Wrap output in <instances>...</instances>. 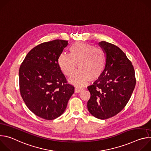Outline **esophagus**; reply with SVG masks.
Here are the masks:
<instances>
[{"label":"esophagus","instance_id":"obj_1","mask_svg":"<svg viewBox=\"0 0 151 151\" xmlns=\"http://www.w3.org/2000/svg\"><path fill=\"white\" fill-rule=\"evenodd\" d=\"M83 89L82 88H78V87H76L75 88V93H78L79 92H81Z\"/></svg>","mask_w":151,"mask_h":151}]
</instances>
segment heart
I'll return each instance as SVG.
<instances>
[{
  "instance_id": "b5f03b06",
  "label": "heart",
  "mask_w": 151,
  "mask_h": 151,
  "mask_svg": "<svg viewBox=\"0 0 151 151\" xmlns=\"http://www.w3.org/2000/svg\"><path fill=\"white\" fill-rule=\"evenodd\" d=\"M57 64L66 76L72 75L78 64L79 70L69 81L81 87L88 80L93 81L101 76L106 66V56L101 48L87 43L76 42L69 47V54L62 53L59 55Z\"/></svg>"
}]
</instances>
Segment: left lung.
Masks as SVG:
<instances>
[{
  "label": "left lung",
  "instance_id": "obj_1",
  "mask_svg": "<svg viewBox=\"0 0 151 151\" xmlns=\"http://www.w3.org/2000/svg\"><path fill=\"white\" fill-rule=\"evenodd\" d=\"M99 46L106 56V66L101 76L87 87L91 97L87 103L90 113L106 119L120 112L127 104L136 85L132 62L117 46L101 41Z\"/></svg>",
  "mask_w": 151,
  "mask_h": 151
}]
</instances>
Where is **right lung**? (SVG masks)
<instances>
[{
  "label": "right lung",
  "instance_id": "1",
  "mask_svg": "<svg viewBox=\"0 0 151 151\" xmlns=\"http://www.w3.org/2000/svg\"><path fill=\"white\" fill-rule=\"evenodd\" d=\"M68 45L67 40L59 39L42 43L30 50L19 68L21 96L28 108L43 119L61 115L74 93L57 64Z\"/></svg>",
  "mask_w": 151,
  "mask_h": 151
}]
</instances>
